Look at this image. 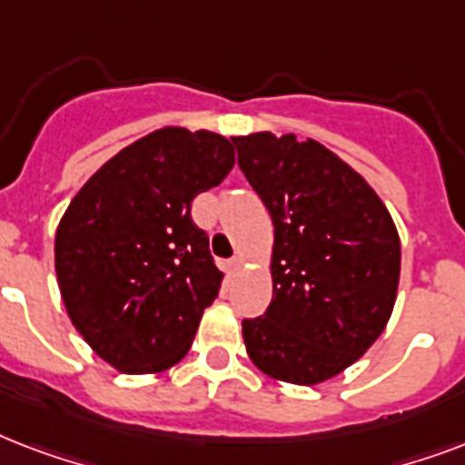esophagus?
Here are the masks:
<instances>
[{"label": "esophagus", "mask_w": 465, "mask_h": 465, "mask_svg": "<svg viewBox=\"0 0 465 465\" xmlns=\"http://www.w3.org/2000/svg\"><path fill=\"white\" fill-rule=\"evenodd\" d=\"M241 258L239 255H233V258H229V262H226V268H229V272H239L241 270Z\"/></svg>", "instance_id": "esophagus-1"}]
</instances>
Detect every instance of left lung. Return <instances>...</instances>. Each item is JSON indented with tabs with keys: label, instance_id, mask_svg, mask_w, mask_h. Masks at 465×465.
I'll use <instances>...</instances> for the list:
<instances>
[{
	"label": "left lung",
	"instance_id": "obj_1",
	"mask_svg": "<svg viewBox=\"0 0 465 465\" xmlns=\"http://www.w3.org/2000/svg\"><path fill=\"white\" fill-rule=\"evenodd\" d=\"M275 224L272 302L243 318L248 357L272 379L325 381L367 352L396 302L401 241L357 171L294 134L232 137Z\"/></svg>",
	"mask_w": 465,
	"mask_h": 465
}]
</instances>
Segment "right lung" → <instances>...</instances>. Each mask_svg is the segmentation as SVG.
Returning a JSON list of instances; mask_svg holds the SVG:
<instances>
[{"label": "right lung", "mask_w": 465, "mask_h": 465, "mask_svg": "<svg viewBox=\"0 0 465 465\" xmlns=\"http://www.w3.org/2000/svg\"><path fill=\"white\" fill-rule=\"evenodd\" d=\"M232 168L222 134L163 127L113 156L69 203L54 236L62 299L120 371H163L193 345L222 272L190 204Z\"/></svg>", "instance_id": "1"}]
</instances>
